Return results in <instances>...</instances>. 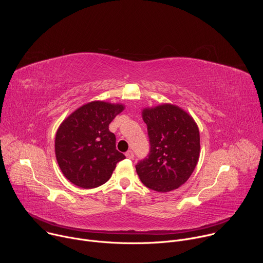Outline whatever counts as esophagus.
<instances>
[{"label":"esophagus","mask_w":263,"mask_h":263,"mask_svg":"<svg viewBox=\"0 0 263 263\" xmlns=\"http://www.w3.org/2000/svg\"><path fill=\"white\" fill-rule=\"evenodd\" d=\"M125 155H126V157H127L128 159H133V158H134V154H133V152L131 151V149H129V151H127Z\"/></svg>","instance_id":"obj_1"}]
</instances>
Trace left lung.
<instances>
[{"label": "left lung", "instance_id": "1", "mask_svg": "<svg viewBox=\"0 0 263 263\" xmlns=\"http://www.w3.org/2000/svg\"><path fill=\"white\" fill-rule=\"evenodd\" d=\"M151 144L148 157L136 165L147 189L167 193L184 184L194 173L200 157V131L189 112L164 103L141 112Z\"/></svg>", "mask_w": 263, "mask_h": 263}]
</instances>
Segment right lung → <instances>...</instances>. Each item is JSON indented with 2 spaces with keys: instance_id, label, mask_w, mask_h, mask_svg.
<instances>
[{
  "instance_id": "right-lung-1",
  "label": "right lung",
  "mask_w": 263,
  "mask_h": 263,
  "mask_svg": "<svg viewBox=\"0 0 263 263\" xmlns=\"http://www.w3.org/2000/svg\"><path fill=\"white\" fill-rule=\"evenodd\" d=\"M124 104L92 101L74 110L60 124L55 136V155L64 177L81 189L106 183L125 155L116 147L109 124Z\"/></svg>"
}]
</instances>
